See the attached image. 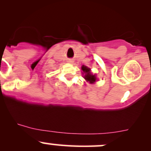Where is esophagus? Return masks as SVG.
Returning <instances> with one entry per match:
<instances>
[{"instance_id":"obj_1","label":"esophagus","mask_w":151,"mask_h":151,"mask_svg":"<svg viewBox=\"0 0 151 151\" xmlns=\"http://www.w3.org/2000/svg\"><path fill=\"white\" fill-rule=\"evenodd\" d=\"M68 63H73V60H68Z\"/></svg>"}]
</instances>
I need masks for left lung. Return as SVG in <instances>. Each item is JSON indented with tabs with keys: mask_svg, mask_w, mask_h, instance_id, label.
<instances>
[{
	"mask_svg": "<svg viewBox=\"0 0 151 151\" xmlns=\"http://www.w3.org/2000/svg\"><path fill=\"white\" fill-rule=\"evenodd\" d=\"M82 70H83V74H84L85 73L84 78L87 82H89L91 84H93V83H96V81L97 80V78L96 77L95 74H93L92 73H91V68L83 65V66H82Z\"/></svg>",
	"mask_w": 151,
	"mask_h": 151,
	"instance_id": "8db88e82",
	"label": "left lung"
}]
</instances>
